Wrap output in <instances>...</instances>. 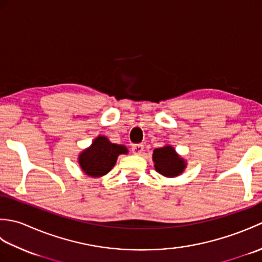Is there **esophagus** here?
<instances>
[{
    "label": "esophagus",
    "instance_id": "esophagus-1",
    "mask_svg": "<svg viewBox=\"0 0 262 262\" xmlns=\"http://www.w3.org/2000/svg\"><path fill=\"white\" fill-rule=\"evenodd\" d=\"M144 151V145L143 144H134L132 146V152L136 155H141Z\"/></svg>",
    "mask_w": 262,
    "mask_h": 262
}]
</instances>
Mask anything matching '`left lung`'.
Listing matches in <instances>:
<instances>
[{"instance_id": "left-lung-1", "label": "left lung", "mask_w": 262, "mask_h": 262, "mask_svg": "<svg viewBox=\"0 0 262 262\" xmlns=\"http://www.w3.org/2000/svg\"><path fill=\"white\" fill-rule=\"evenodd\" d=\"M153 161L155 170L165 177L179 176L186 166L185 161L177 155L174 148L171 146L154 149Z\"/></svg>"}]
</instances>
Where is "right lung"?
<instances>
[{
    "label": "right lung",
    "instance_id": "obj_1",
    "mask_svg": "<svg viewBox=\"0 0 262 262\" xmlns=\"http://www.w3.org/2000/svg\"><path fill=\"white\" fill-rule=\"evenodd\" d=\"M127 153V148L118 144H113L107 137H97L92 145L85 149L79 158V163L85 174L101 177L114 168L119 154Z\"/></svg>",
    "mask_w": 262,
    "mask_h": 262
}]
</instances>
